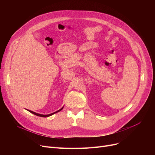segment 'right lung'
I'll use <instances>...</instances> for the list:
<instances>
[{"label": "right lung", "mask_w": 155, "mask_h": 155, "mask_svg": "<svg viewBox=\"0 0 155 155\" xmlns=\"http://www.w3.org/2000/svg\"><path fill=\"white\" fill-rule=\"evenodd\" d=\"M63 107H62L61 109H60V110H57L56 112H53V113L50 114H48V115H43V114H38V113H36V112H32V111H31V110H28V111H29V112H31L32 114H35V115H36V116H40V117H46L50 116H51V115L54 114H55V113H56V112H59V111L63 109Z\"/></svg>", "instance_id": "1"}]
</instances>
